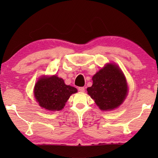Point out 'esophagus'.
<instances>
[{"mask_svg": "<svg viewBox=\"0 0 158 158\" xmlns=\"http://www.w3.org/2000/svg\"><path fill=\"white\" fill-rule=\"evenodd\" d=\"M78 90H79L80 92H84L85 91V88L84 87H79V89H78Z\"/></svg>", "mask_w": 158, "mask_h": 158, "instance_id": "1", "label": "esophagus"}]
</instances>
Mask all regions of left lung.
Here are the masks:
<instances>
[{
    "instance_id": "left-lung-1",
    "label": "left lung",
    "mask_w": 158,
    "mask_h": 158,
    "mask_svg": "<svg viewBox=\"0 0 158 158\" xmlns=\"http://www.w3.org/2000/svg\"><path fill=\"white\" fill-rule=\"evenodd\" d=\"M93 85L88 94L101 110L109 111L121 105L127 95L126 79L119 67L108 63L92 78Z\"/></svg>"
}]
</instances>
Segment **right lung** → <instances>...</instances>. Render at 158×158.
<instances>
[{
  "instance_id": "1",
  "label": "right lung",
  "mask_w": 158,
  "mask_h": 158,
  "mask_svg": "<svg viewBox=\"0 0 158 158\" xmlns=\"http://www.w3.org/2000/svg\"><path fill=\"white\" fill-rule=\"evenodd\" d=\"M77 89L65 84L56 75L43 76L37 80L34 87V95L42 108L49 111H60Z\"/></svg>"
}]
</instances>
